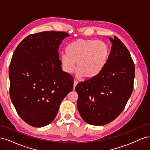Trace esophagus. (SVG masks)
<instances>
[{
  "mask_svg": "<svg viewBox=\"0 0 150 150\" xmlns=\"http://www.w3.org/2000/svg\"><path fill=\"white\" fill-rule=\"evenodd\" d=\"M78 84V82L77 81H76V80H74V89L75 88V87L76 86V85Z\"/></svg>",
  "mask_w": 150,
  "mask_h": 150,
  "instance_id": "obj_1",
  "label": "esophagus"
}]
</instances>
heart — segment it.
Returning <instances> with one entry per match:
<instances>
[{
    "label": "heart",
    "instance_id": "heart-1",
    "mask_svg": "<svg viewBox=\"0 0 150 150\" xmlns=\"http://www.w3.org/2000/svg\"><path fill=\"white\" fill-rule=\"evenodd\" d=\"M66 53L61 56L62 69L66 73L74 72L77 63V77L93 79L105 68L110 56V48L103 40L79 39L67 45Z\"/></svg>",
    "mask_w": 150,
    "mask_h": 150
}]
</instances>
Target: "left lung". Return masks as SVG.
Listing matches in <instances>:
<instances>
[{
  "label": "left lung",
  "instance_id": "1",
  "mask_svg": "<svg viewBox=\"0 0 150 150\" xmlns=\"http://www.w3.org/2000/svg\"><path fill=\"white\" fill-rule=\"evenodd\" d=\"M111 42L107 64L96 78L76 86L77 107L88 124L103 126L115 120L123 111L133 89L134 64L128 49L117 37Z\"/></svg>",
  "mask_w": 150,
  "mask_h": 150
}]
</instances>
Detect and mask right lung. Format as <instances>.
Wrapping results in <instances>:
<instances>
[{"label": "right lung", "instance_id": "obj_1", "mask_svg": "<svg viewBox=\"0 0 150 150\" xmlns=\"http://www.w3.org/2000/svg\"><path fill=\"white\" fill-rule=\"evenodd\" d=\"M69 36L57 31L31 34L13 54L8 71L10 97L18 115L32 126L51 123L73 89V78L62 71L59 59V47Z\"/></svg>", "mask_w": 150, "mask_h": 150}]
</instances>
